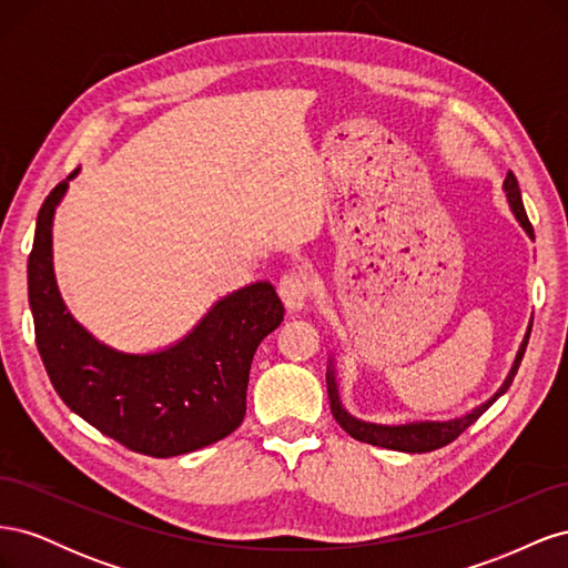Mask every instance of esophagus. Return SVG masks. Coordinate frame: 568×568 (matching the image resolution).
Masks as SVG:
<instances>
[{
  "mask_svg": "<svg viewBox=\"0 0 568 568\" xmlns=\"http://www.w3.org/2000/svg\"><path fill=\"white\" fill-rule=\"evenodd\" d=\"M277 288L288 311H303L307 305V298H311V277H307L305 270L286 272Z\"/></svg>",
  "mask_w": 568,
  "mask_h": 568,
  "instance_id": "obj_1",
  "label": "esophagus"
}]
</instances>
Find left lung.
<instances>
[{"label":"left lung","mask_w":568,"mask_h":568,"mask_svg":"<svg viewBox=\"0 0 568 568\" xmlns=\"http://www.w3.org/2000/svg\"><path fill=\"white\" fill-rule=\"evenodd\" d=\"M505 194H507V203L514 213V217L519 220V225L524 227V232L532 239V227L528 222L526 209H524V201H521V189L517 178L509 170L507 178H505ZM530 326L528 324L526 336L519 346L517 357H514V365L507 374V379L503 382V386L497 388L486 403H480L478 407H474L471 412L455 419H419V422H405V424H379V422H367V419H357L353 417L351 412L343 407L341 403V395H338V379H336V365H334V355L329 357V365H326V393H329V405H332V415L338 422V426L346 432L348 436H353L355 440H363L369 445H376V448H386V450H398V453H432L443 448V445L453 443L464 428H469L484 412L500 398V395L507 393V388L514 382V374H517L519 365H521V357L526 353L528 346V336H530Z\"/></svg>","instance_id":"1"}]
</instances>
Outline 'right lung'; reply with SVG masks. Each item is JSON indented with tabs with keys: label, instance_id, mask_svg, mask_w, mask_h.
<instances>
[{
	"label": "right lung",
	"instance_id": "obj_1",
	"mask_svg": "<svg viewBox=\"0 0 568 568\" xmlns=\"http://www.w3.org/2000/svg\"><path fill=\"white\" fill-rule=\"evenodd\" d=\"M78 173L42 203L28 257L30 311L51 384L75 415L134 453L175 457L222 440L244 422L255 348L284 320L277 291L270 282L236 288L186 336L153 353L99 341L65 307L51 261L57 205Z\"/></svg>",
	"mask_w": 568,
	"mask_h": 568
}]
</instances>
